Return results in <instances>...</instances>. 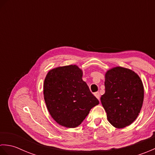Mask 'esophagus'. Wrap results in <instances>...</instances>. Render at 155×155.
<instances>
[{"label":"esophagus","mask_w":155,"mask_h":155,"mask_svg":"<svg viewBox=\"0 0 155 155\" xmlns=\"http://www.w3.org/2000/svg\"><path fill=\"white\" fill-rule=\"evenodd\" d=\"M94 94V96L96 97L98 100L100 99V94H99V93H98V92H97V93H95Z\"/></svg>","instance_id":"esophagus-1"}]
</instances>
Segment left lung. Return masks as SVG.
<instances>
[{
	"label": "left lung",
	"mask_w": 155,
	"mask_h": 155,
	"mask_svg": "<svg viewBox=\"0 0 155 155\" xmlns=\"http://www.w3.org/2000/svg\"><path fill=\"white\" fill-rule=\"evenodd\" d=\"M104 87L101 101L109 123L117 128L132 124L144 100V87L139 76L127 68H112L105 73Z\"/></svg>",
	"instance_id": "left-lung-1"
}]
</instances>
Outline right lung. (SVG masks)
Returning <instances> with one entry per match:
<instances>
[{"label":"right lung","mask_w":155,"mask_h":155,"mask_svg":"<svg viewBox=\"0 0 155 155\" xmlns=\"http://www.w3.org/2000/svg\"><path fill=\"white\" fill-rule=\"evenodd\" d=\"M82 77L81 69L72 64L52 69L45 77L43 94L47 108L62 127L79 126L91 108L99 103Z\"/></svg>","instance_id":"1"}]
</instances>
